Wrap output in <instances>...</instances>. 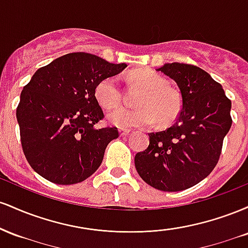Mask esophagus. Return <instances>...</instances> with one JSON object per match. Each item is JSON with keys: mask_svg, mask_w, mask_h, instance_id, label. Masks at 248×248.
I'll return each instance as SVG.
<instances>
[{"mask_svg": "<svg viewBox=\"0 0 248 248\" xmlns=\"http://www.w3.org/2000/svg\"><path fill=\"white\" fill-rule=\"evenodd\" d=\"M119 133H120L121 136H126L130 133V129H127V128H120V129H119Z\"/></svg>", "mask_w": 248, "mask_h": 248, "instance_id": "34e87169", "label": "esophagus"}]
</instances>
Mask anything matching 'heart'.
<instances>
[{"instance_id":"1","label":"heart","mask_w":248,"mask_h":248,"mask_svg":"<svg viewBox=\"0 0 248 248\" xmlns=\"http://www.w3.org/2000/svg\"><path fill=\"white\" fill-rule=\"evenodd\" d=\"M130 80L139 85L143 93L138 100L136 109L115 107L107 113L109 124L119 128L149 127L157 120L167 126L177 118L182 108L181 95L168 87L163 76L150 70H138L129 75ZM95 98L104 107L116 106L121 100V91L116 77H107L96 85Z\"/></svg>"}]
</instances>
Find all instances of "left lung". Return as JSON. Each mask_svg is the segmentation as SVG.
Wrapping results in <instances>:
<instances>
[{
    "label": "left lung",
    "mask_w": 248,
    "mask_h": 248,
    "mask_svg": "<svg viewBox=\"0 0 248 248\" xmlns=\"http://www.w3.org/2000/svg\"><path fill=\"white\" fill-rule=\"evenodd\" d=\"M156 71L171 78L181 92L177 121L149 133V146L135 155L140 177L161 191L189 189L210 175L232 124L231 100L221 85L195 65L167 62Z\"/></svg>",
    "instance_id": "8db88e82"
}]
</instances>
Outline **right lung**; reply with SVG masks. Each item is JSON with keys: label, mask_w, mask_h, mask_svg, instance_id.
Listing matches in <instances>:
<instances>
[{"label": "right lung", "mask_w": 248, "mask_h": 248, "mask_svg": "<svg viewBox=\"0 0 248 248\" xmlns=\"http://www.w3.org/2000/svg\"><path fill=\"white\" fill-rule=\"evenodd\" d=\"M126 67L124 62L75 52L36 71L22 91L16 118L24 155L38 175L70 186L98 170L119 132L116 127H94L104 118L95 87Z\"/></svg>", "instance_id": "add662e5"}]
</instances>
